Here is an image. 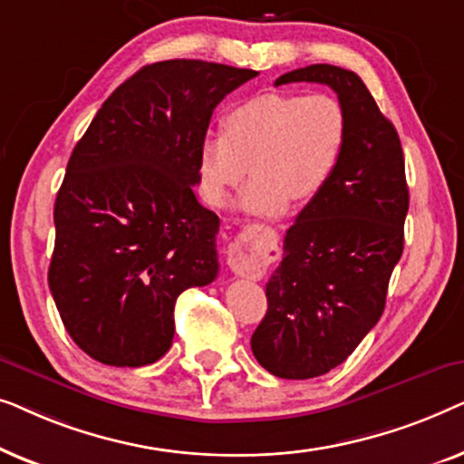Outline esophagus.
<instances>
[{
    "instance_id": "esophagus-1",
    "label": "esophagus",
    "mask_w": 464,
    "mask_h": 464,
    "mask_svg": "<svg viewBox=\"0 0 464 464\" xmlns=\"http://www.w3.org/2000/svg\"><path fill=\"white\" fill-rule=\"evenodd\" d=\"M268 262L270 259L266 246L249 237L237 238L227 249V266L237 276H262Z\"/></svg>"
}]
</instances>
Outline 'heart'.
Here are the masks:
<instances>
[{
    "instance_id": "obj_1",
    "label": "heart",
    "mask_w": 464,
    "mask_h": 464,
    "mask_svg": "<svg viewBox=\"0 0 464 464\" xmlns=\"http://www.w3.org/2000/svg\"><path fill=\"white\" fill-rule=\"evenodd\" d=\"M348 137V118L332 94L262 92L232 107L224 132H207L198 145L200 192L221 207L246 177L240 208L275 218L313 200L332 179Z\"/></svg>"
}]
</instances>
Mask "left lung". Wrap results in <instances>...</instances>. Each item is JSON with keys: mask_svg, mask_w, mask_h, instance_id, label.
Instances as JSON below:
<instances>
[{"mask_svg": "<svg viewBox=\"0 0 464 464\" xmlns=\"http://www.w3.org/2000/svg\"><path fill=\"white\" fill-rule=\"evenodd\" d=\"M291 82L327 84L348 118L338 167L285 234L283 262L266 285L268 310L251 335L264 370L306 380L346 361L382 316L410 192L395 126L357 73L308 65L275 84Z\"/></svg>", "mask_w": 464, "mask_h": 464, "instance_id": "obj_1", "label": "left lung"}]
</instances>
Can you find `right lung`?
Returning <instances> with one entry per match:
<instances>
[{"label": "right lung", "instance_id": "add662e5", "mask_svg": "<svg viewBox=\"0 0 464 464\" xmlns=\"http://www.w3.org/2000/svg\"><path fill=\"white\" fill-rule=\"evenodd\" d=\"M253 69L173 59L113 91L67 162L48 285L88 357L141 367L173 344L175 302L219 272V218L196 200L213 110Z\"/></svg>", "mask_w": 464, "mask_h": 464}]
</instances>
